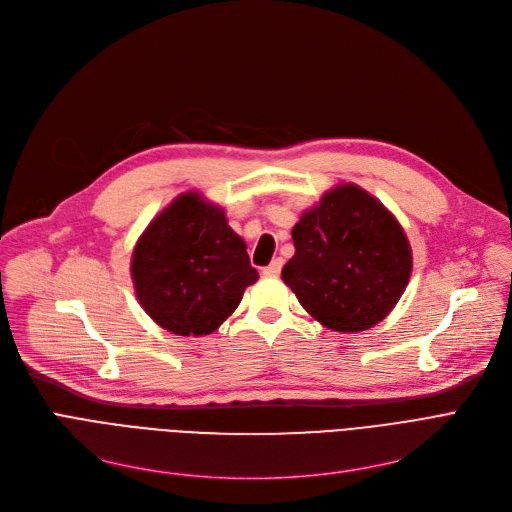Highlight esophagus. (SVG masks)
<instances>
[{"label": "esophagus", "mask_w": 512, "mask_h": 512, "mask_svg": "<svg viewBox=\"0 0 512 512\" xmlns=\"http://www.w3.org/2000/svg\"><path fill=\"white\" fill-rule=\"evenodd\" d=\"M280 270H282V259H274L270 265L263 267V276L265 278H276L280 274Z\"/></svg>", "instance_id": "34e87169"}]
</instances>
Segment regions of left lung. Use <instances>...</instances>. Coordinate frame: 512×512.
Instances as JSON below:
<instances>
[{
    "mask_svg": "<svg viewBox=\"0 0 512 512\" xmlns=\"http://www.w3.org/2000/svg\"><path fill=\"white\" fill-rule=\"evenodd\" d=\"M294 255L282 280L319 324L363 332L394 309L413 255L394 215L357 184H340L292 228Z\"/></svg>",
    "mask_w": 512,
    "mask_h": 512,
    "instance_id": "1",
    "label": "left lung"
}]
</instances>
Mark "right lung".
<instances>
[{"label": "right lung", "mask_w": 512, "mask_h": 512, "mask_svg": "<svg viewBox=\"0 0 512 512\" xmlns=\"http://www.w3.org/2000/svg\"><path fill=\"white\" fill-rule=\"evenodd\" d=\"M130 274L147 315L178 336L218 330L259 278L224 209L199 193L176 197L147 226Z\"/></svg>", "instance_id": "1"}]
</instances>
